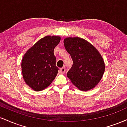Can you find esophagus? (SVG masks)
Here are the masks:
<instances>
[{"label":"esophagus","mask_w":127,"mask_h":127,"mask_svg":"<svg viewBox=\"0 0 127 127\" xmlns=\"http://www.w3.org/2000/svg\"><path fill=\"white\" fill-rule=\"evenodd\" d=\"M59 72H60L61 73L64 74V73H65V67H62V68H61L60 69Z\"/></svg>","instance_id":"1"}]
</instances>
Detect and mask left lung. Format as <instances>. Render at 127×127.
<instances>
[{
    "label": "left lung",
    "mask_w": 127,
    "mask_h": 127,
    "mask_svg": "<svg viewBox=\"0 0 127 127\" xmlns=\"http://www.w3.org/2000/svg\"><path fill=\"white\" fill-rule=\"evenodd\" d=\"M64 45L73 60L72 67L67 73L68 79L81 91L94 88L105 70L100 52L91 43L79 37H66Z\"/></svg>",
    "instance_id": "1"
}]
</instances>
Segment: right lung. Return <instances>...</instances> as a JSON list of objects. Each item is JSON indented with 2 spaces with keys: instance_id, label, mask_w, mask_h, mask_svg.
<instances>
[{
  "instance_id": "obj_1",
  "label": "right lung",
  "mask_w": 127,
  "mask_h": 127,
  "mask_svg": "<svg viewBox=\"0 0 127 127\" xmlns=\"http://www.w3.org/2000/svg\"><path fill=\"white\" fill-rule=\"evenodd\" d=\"M61 37L46 36L40 39L23 56L21 62L23 77L27 85L35 91L49 87L56 77L59 68L54 54Z\"/></svg>"
}]
</instances>
